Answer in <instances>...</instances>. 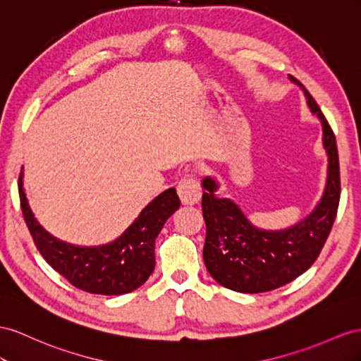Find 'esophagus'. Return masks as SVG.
<instances>
[{"instance_id":"1","label":"esophagus","mask_w":361,"mask_h":361,"mask_svg":"<svg viewBox=\"0 0 361 361\" xmlns=\"http://www.w3.org/2000/svg\"><path fill=\"white\" fill-rule=\"evenodd\" d=\"M177 192L183 204H197L201 198L200 183L193 177H189V175L181 178L177 186Z\"/></svg>"}]
</instances>
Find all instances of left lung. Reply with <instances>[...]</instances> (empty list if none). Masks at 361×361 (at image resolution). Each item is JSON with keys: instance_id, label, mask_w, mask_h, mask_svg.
<instances>
[{"instance_id": "1", "label": "left lung", "mask_w": 361, "mask_h": 361, "mask_svg": "<svg viewBox=\"0 0 361 361\" xmlns=\"http://www.w3.org/2000/svg\"><path fill=\"white\" fill-rule=\"evenodd\" d=\"M288 79L303 91L308 108L322 123L323 149L328 155L325 190L307 218L282 230H265L256 227L233 200L216 197L219 184L214 177L202 180V257L210 276L238 293L271 291L303 274L317 259L337 215L340 168L336 135L308 90L291 75Z\"/></svg>"}]
</instances>
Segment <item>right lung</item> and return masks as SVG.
<instances>
[{"label": "right lung", "mask_w": 361, "mask_h": 361, "mask_svg": "<svg viewBox=\"0 0 361 361\" xmlns=\"http://www.w3.org/2000/svg\"><path fill=\"white\" fill-rule=\"evenodd\" d=\"M23 177L21 171L18 188L25 224L44 259L71 285L91 294L120 295L147 281L155 267V238L180 207L175 188L155 197L114 241L85 247L62 241L41 226L27 201Z\"/></svg>", "instance_id": "1"}]
</instances>
